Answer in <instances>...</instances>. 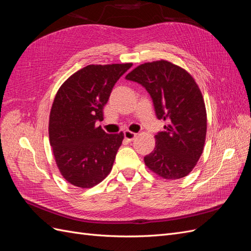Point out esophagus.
I'll list each match as a JSON object with an SVG mask.
<instances>
[{
    "label": "esophagus",
    "mask_w": 251,
    "mask_h": 251,
    "mask_svg": "<svg viewBox=\"0 0 251 251\" xmlns=\"http://www.w3.org/2000/svg\"><path fill=\"white\" fill-rule=\"evenodd\" d=\"M124 135H125V138L127 140V141H132V140H134V138L136 137V135L137 134H135V133H133V132H131V131H125L124 132Z\"/></svg>",
    "instance_id": "esophagus-1"
}]
</instances>
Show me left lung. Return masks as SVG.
Returning <instances> with one entry per match:
<instances>
[{
    "mask_svg": "<svg viewBox=\"0 0 251 251\" xmlns=\"http://www.w3.org/2000/svg\"><path fill=\"white\" fill-rule=\"evenodd\" d=\"M126 78L148 91L158 119L166 121L156 136L154 151L144 157L148 168L164 179L183 178L202 155L206 136V110L192 75L166 60L146 63Z\"/></svg>",
    "mask_w": 251,
    "mask_h": 251,
    "instance_id": "obj_1",
    "label": "left lung"
}]
</instances>
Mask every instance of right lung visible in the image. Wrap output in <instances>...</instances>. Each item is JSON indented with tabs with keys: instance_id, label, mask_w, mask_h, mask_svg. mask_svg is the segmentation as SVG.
<instances>
[{
	"instance_id": "add662e5",
	"label": "right lung",
	"mask_w": 251,
	"mask_h": 251,
	"mask_svg": "<svg viewBox=\"0 0 251 251\" xmlns=\"http://www.w3.org/2000/svg\"><path fill=\"white\" fill-rule=\"evenodd\" d=\"M132 64L89 65L57 91L49 119V138L57 168L74 186L89 188L108 176L124 133L107 134L96 121L113 87Z\"/></svg>"
}]
</instances>
